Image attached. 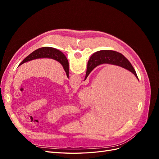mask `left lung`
I'll list each match as a JSON object with an SVG mask.
<instances>
[{
    "label": "left lung",
    "instance_id": "left-lung-1",
    "mask_svg": "<svg viewBox=\"0 0 159 159\" xmlns=\"http://www.w3.org/2000/svg\"><path fill=\"white\" fill-rule=\"evenodd\" d=\"M39 58H50L58 61L63 66L67 77L69 78V63L66 56L61 51L52 47H43L34 51L24 59L18 66L25 62Z\"/></svg>",
    "mask_w": 159,
    "mask_h": 159
}]
</instances>
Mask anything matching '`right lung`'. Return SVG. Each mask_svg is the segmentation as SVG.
Returning <instances> with one entry per match:
<instances>
[{"instance_id": "add662e5", "label": "right lung", "mask_w": 159, "mask_h": 159, "mask_svg": "<svg viewBox=\"0 0 159 159\" xmlns=\"http://www.w3.org/2000/svg\"><path fill=\"white\" fill-rule=\"evenodd\" d=\"M104 64L122 67V68L131 71V73L135 75L137 79H139L136 71L133 68L131 64L121 53L113 50H100L95 52L90 57L88 62V68L84 80H86L89 74L91 73V71L95 68Z\"/></svg>"}]
</instances>
